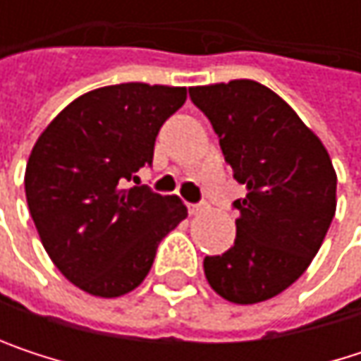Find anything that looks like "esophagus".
Wrapping results in <instances>:
<instances>
[{
  "label": "esophagus",
  "instance_id": "obj_1",
  "mask_svg": "<svg viewBox=\"0 0 361 361\" xmlns=\"http://www.w3.org/2000/svg\"><path fill=\"white\" fill-rule=\"evenodd\" d=\"M202 211H204V204H188V213L190 215H198Z\"/></svg>",
  "mask_w": 361,
  "mask_h": 361
}]
</instances>
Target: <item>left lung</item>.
<instances>
[{
	"mask_svg": "<svg viewBox=\"0 0 361 361\" xmlns=\"http://www.w3.org/2000/svg\"><path fill=\"white\" fill-rule=\"evenodd\" d=\"M211 121L234 180V247L204 257L211 288L238 305L286 290L312 263L336 211V173L320 137L278 94L251 81L190 87Z\"/></svg>",
	"mask_w": 361,
	"mask_h": 361,
	"instance_id": "8db88e82",
	"label": "left lung"
}]
</instances>
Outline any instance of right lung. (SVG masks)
Wrapping results in <instances>:
<instances>
[{
    "label": "right lung",
    "mask_w": 361,
    "mask_h": 361,
    "mask_svg": "<svg viewBox=\"0 0 361 361\" xmlns=\"http://www.w3.org/2000/svg\"><path fill=\"white\" fill-rule=\"evenodd\" d=\"M185 87L121 83L73 100L39 135L25 192L54 265L94 297H121L148 276L159 243L188 217L178 196L125 188L152 165L163 123Z\"/></svg>",
    "instance_id": "right-lung-1"
}]
</instances>
